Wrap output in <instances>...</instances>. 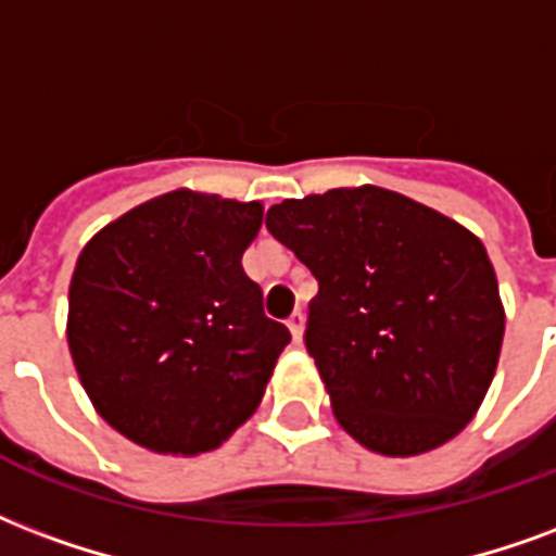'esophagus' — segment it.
Masks as SVG:
<instances>
[{"instance_id":"34e87169","label":"esophagus","mask_w":556,"mask_h":556,"mask_svg":"<svg viewBox=\"0 0 556 556\" xmlns=\"http://www.w3.org/2000/svg\"><path fill=\"white\" fill-rule=\"evenodd\" d=\"M303 327H306V320H303V315L300 312H294L289 318V332H291V339H294V344H300L303 341Z\"/></svg>"}]
</instances>
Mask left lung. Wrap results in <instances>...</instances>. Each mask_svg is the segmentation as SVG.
<instances>
[{"label":"left lung","mask_w":556,"mask_h":556,"mask_svg":"<svg viewBox=\"0 0 556 556\" xmlns=\"http://www.w3.org/2000/svg\"><path fill=\"white\" fill-rule=\"evenodd\" d=\"M318 279L306 351L332 415L382 456H418L471 421L495 377L504 303L483 241L377 185L267 208Z\"/></svg>","instance_id":"left-lung-1"}]
</instances>
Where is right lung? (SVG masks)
Masks as SVG:
<instances>
[{"label": "right lung", "instance_id": "1", "mask_svg": "<svg viewBox=\"0 0 556 556\" xmlns=\"http://www.w3.org/2000/svg\"><path fill=\"white\" fill-rule=\"evenodd\" d=\"M262 203L170 191L102 226L70 279L67 344L93 409L155 454L212 451L262 404L291 332L241 267Z\"/></svg>", "mask_w": 556, "mask_h": 556}]
</instances>
